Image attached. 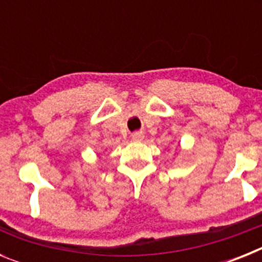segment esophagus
<instances>
[{
	"mask_svg": "<svg viewBox=\"0 0 262 262\" xmlns=\"http://www.w3.org/2000/svg\"><path fill=\"white\" fill-rule=\"evenodd\" d=\"M131 139H133L134 142H142L143 139H144V135H143V133H134L131 135Z\"/></svg>",
	"mask_w": 262,
	"mask_h": 262,
	"instance_id": "34e87169",
	"label": "esophagus"
}]
</instances>
